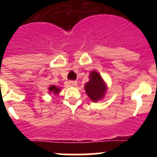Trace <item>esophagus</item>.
<instances>
[{
  "label": "esophagus",
  "mask_w": 157,
  "mask_h": 157,
  "mask_svg": "<svg viewBox=\"0 0 157 157\" xmlns=\"http://www.w3.org/2000/svg\"><path fill=\"white\" fill-rule=\"evenodd\" d=\"M68 85H69V86L75 87V86H77V82H76V81L69 82H68Z\"/></svg>",
  "instance_id": "obj_1"
}]
</instances>
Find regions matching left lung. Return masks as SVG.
<instances>
[{
	"mask_svg": "<svg viewBox=\"0 0 157 157\" xmlns=\"http://www.w3.org/2000/svg\"><path fill=\"white\" fill-rule=\"evenodd\" d=\"M89 82L85 84L84 90L90 99L94 102L105 98L108 86L103 78L97 71H92L89 75Z\"/></svg>",
	"mask_w": 157,
	"mask_h": 157,
	"instance_id": "8db88e82",
	"label": "left lung"
}]
</instances>
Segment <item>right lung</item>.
I'll list each match as a JSON object with an SVG mask.
<instances>
[{
  "mask_svg": "<svg viewBox=\"0 0 157 157\" xmlns=\"http://www.w3.org/2000/svg\"><path fill=\"white\" fill-rule=\"evenodd\" d=\"M61 91V88L57 86H54V85H50L49 87H48V92L49 94H56V95H58L59 94V92Z\"/></svg>",
  "mask_w": 157,
  "mask_h": 157,
  "instance_id": "right-lung-1",
  "label": "right lung"
}]
</instances>
